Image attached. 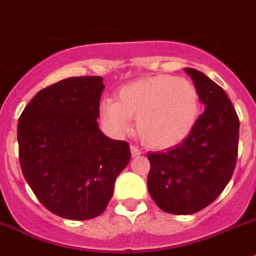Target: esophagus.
<instances>
[{
	"instance_id": "34e87169",
	"label": "esophagus",
	"mask_w": 256,
	"mask_h": 256,
	"mask_svg": "<svg viewBox=\"0 0 256 256\" xmlns=\"http://www.w3.org/2000/svg\"><path fill=\"white\" fill-rule=\"evenodd\" d=\"M130 150H131V154H132V156H139L140 154H142V150H140V149H138L135 145H131Z\"/></svg>"
}]
</instances>
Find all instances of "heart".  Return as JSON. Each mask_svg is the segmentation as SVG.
<instances>
[{"label": "heart", "mask_w": 256, "mask_h": 256, "mask_svg": "<svg viewBox=\"0 0 256 256\" xmlns=\"http://www.w3.org/2000/svg\"><path fill=\"white\" fill-rule=\"evenodd\" d=\"M200 116V96L188 80L160 74L134 80L118 89L116 102L103 100L100 118L116 136L131 130L136 118L140 139L152 149H170L185 142Z\"/></svg>", "instance_id": "b5f03b06"}]
</instances>
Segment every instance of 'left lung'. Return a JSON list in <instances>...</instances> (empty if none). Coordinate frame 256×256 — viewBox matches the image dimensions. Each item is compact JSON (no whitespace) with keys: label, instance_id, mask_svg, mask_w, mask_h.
Returning <instances> with one entry per match:
<instances>
[{"label":"left lung","instance_id":"1","mask_svg":"<svg viewBox=\"0 0 256 256\" xmlns=\"http://www.w3.org/2000/svg\"><path fill=\"white\" fill-rule=\"evenodd\" d=\"M206 110L190 136L167 152L149 153L148 191L162 210L194 214L220 196L236 167L238 117L220 85L186 68Z\"/></svg>","mask_w":256,"mask_h":256}]
</instances>
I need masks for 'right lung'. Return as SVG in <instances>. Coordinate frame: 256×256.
Listing matches in <instances>:
<instances>
[{
	"label": "right lung",
	"mask_w": 256,
	"mask_h": 256,
	"mask_svg": "<svg viewBox=\"0 0 256 256\" xmlns=\"http://www.w3.org/2000/svg\"><path fill=\"white\" fill-rule=\"evenodd\" d=\"M103 78H68L36 94L18 124L26 182L50 212L75 220L104 212L131 158L98 128Z\"/></svg>",
	"instance_id": "add662e5"
}]
</instances>
